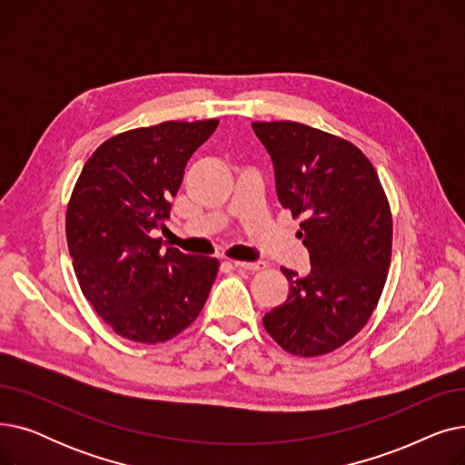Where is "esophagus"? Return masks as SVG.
Here are the masks:
<instances>
[{
	"label": "esophagus",
	"instance_id": "obj_1",
	"mask_svg": "<svg viewBox=\"0 0 465 465\" xmlns=\"http://www.w3.org/2000/svg\"><path fill=\"white\" fill-rule=\"evenodd\" d=\"M233 267L237 270H245V272H260L265 267V262H232Z\"/></svg>",
	"mask_w": 465,
	"mask_h": 465
}]
</instances>
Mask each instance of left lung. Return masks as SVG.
<instances>
[{
    "label": "left lung",
    "instance_id": "8db88e82",
    "mask_svg": "<svg viewBox=\"0 0 465 465\" xmlns=\"http://www.w3.org/2000/svg\"><path fill=\"white\" fill-rule=\"evenodd\" d=\"M270 153L277 198L303 216L298 237L311 272L281 267L290 282L263 326L290 354L312 358L345 345L382 294L392 256V214L371 162L351 141L300 122H252Z\"/></svg>",
    "mask_w": 465,
    "mask_h": 465
}]
</instances>
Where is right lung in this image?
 I'll return each instance as SVG.
<instances>
[{"label":"right lung","mask_w":465,"mask_h":465,"mask_svg":"<svg viewBox=\"0 0 465 465\" xmlns=\"http://www.w3.org/2000/svg\"><path fill=\"white\" fill-rule=\"evenodd\" d=\"M218 120L162 122L107 139L84 163L65 214L84 298L120 337L163 343L203 309L218 260L169 247L151 232L169 218L190 156Z\"/></svg>","instance_id":"1"}]
</instances>
